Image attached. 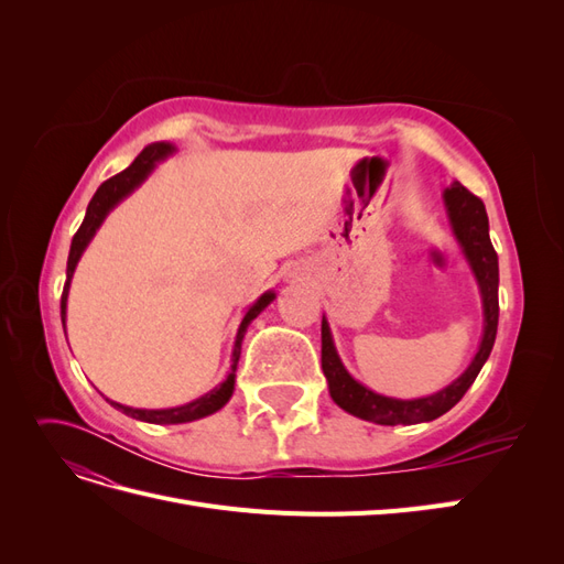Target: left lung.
Masks as SVG:
<instances>
[{
    "label": "left lung",
    "mask_w": 564,
    "mask_h": 564,
    "mask_svg": "<svg viewBox=\"0 0 564 564\" xmlns=\"http://www.w3.org/2000/svg\"><path fill=\"white\" fill-rule=\"evenodd\" d=\"M442 197H445L447 216L456 240L460 249H464L477 286H480L485 313V332L480 348H477L468 369L447 388L435 392V395L416 400H395L379 395V392L369 390L367 386L350 377L336 352L329 322L327 317H322V371L329 383V395L340 409H346L348 414L357 419L373 421L381 425H412L447 414L449 409L466 395V390L477 379V373H480L494 348V338H497L499 327V256L494 251L489 240V218L485 212V204L458 181H454Z\"/></svg>",
    "instance_id": "8db88e82"
}]
</instances>
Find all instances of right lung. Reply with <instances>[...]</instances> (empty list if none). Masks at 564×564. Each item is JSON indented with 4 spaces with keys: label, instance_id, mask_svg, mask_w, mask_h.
Listing matches in <instances>:
<instances>
[{
    "label": "right lung",
    "instance_id": "right-lung-1",
    "mask_svg": "<svg viewBox=\"0 0 564 564\" xmlns=\"http://www.w3.org/2000/svg\"><path fill=\"white\" fill-rule=\"evenodd\" d=\"M174 152V145L169 143H150L141 150V155L135 158L124 172H119L117 176L108 178L106 183H100V187L96 191V195L91 197L89 207H87V216H84L79 230L73 237V245H70V256H67V278H65V286H63V296H61V319L65 324V308H67V292H70V280H73V272L77 268V261L82 259L84 249L91 242V237L96 235V230L104 224L106 216L117 207L119 202H122L127 195H131L135 187H139L148 176L152 169L158 166V162L166 160L169 155ZM275 299L272 292H265L259 301H256L251 308L247 311L240 329H237V338H235V348H232V371L228 373V379L216 386L214 390H209L207 395H202L193 402L174 406V409H133V406H124L119 402L108 400L112 406H117L119 412H124L131 419H139L145 423H187V421H197L209 416L214 412H218L220 406H224L230 398H232V390H235V369L237 362H240V352H242V338L247 334V327L251 324L253 317H259V313L270 305V301Z\"/></svg>",
    "mask_w": 564,
    "mask_h": 564
}]
</instances>
